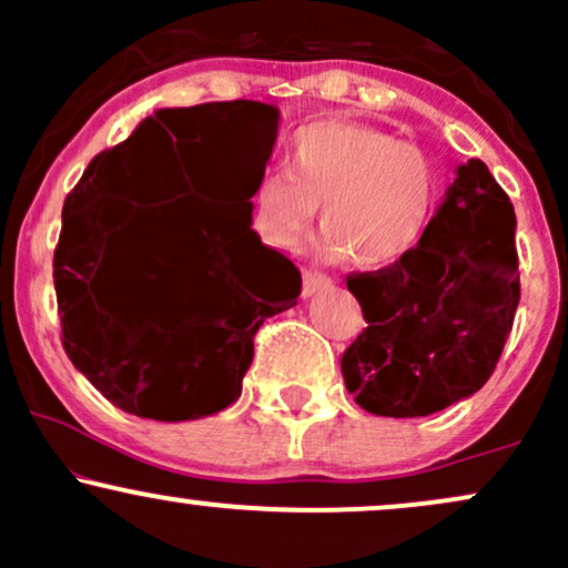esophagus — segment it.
<instances>
[{"label": "esophagus", "mask_w": 568, "mask_h": 568, "mask_svg": "<svg viewBox=\"0 0 568 568\" xmlns=\"http://www.w3.org/2000/svg\"><path fill=\"white\" fill-rule=\"evenodd\" d=\"M328 285H331V277L321 275V272L304 270V275H302V293H304V298H310L312 293L328 288Z\"/></svg>", "instance_id": "1"}]
</instances>
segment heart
I'll return each instance as SVG.
<instances>
[{"label":"heart","instance_id":"heart-1","mask_svg":"<svg viewBox=\"0 0 568 568\" xmlns=\"http://www.w3.org/2000/svg\"><path fill=\"white\" fill-rule=\"evenodd\" d=\"M288 173L266 171L251 194L253 230L293 247L321 205V253L366 270L406 262L440 211L443 181L419 143L357 122H315L288 146Z\"/></svg>","mask_w":568,"mask_h":568}]
</instances>
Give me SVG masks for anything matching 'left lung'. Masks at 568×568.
Masks as SVG:
<instances>
[{"mask_svg":"<svg viewBox=\"0 0 568 568\" xmlns=\"http://www.w3.org/2000/svg\"><path fill=\"white\" fill-rule=\"evenodd\" d=\"M368 328L344 384L376 416H429L497 368L520 302L515 211L480 160L454 168L435 224L406 262L347 277Z\"/></svg>","mask_w":568,"mask_h":568,"instance_id":"8db88e82","label":"left lung"}]
</instances>
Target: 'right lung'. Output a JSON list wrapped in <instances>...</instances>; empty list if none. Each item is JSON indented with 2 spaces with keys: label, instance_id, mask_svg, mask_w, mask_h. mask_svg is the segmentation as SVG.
Instances as JSON below:
<instances>
[{
  "label": "right lung",
  "instance_id": "add662e5",
  "mask_svg": "<svg viewBox=\"0 0 568 568\" xmlns=\"http://www.w3.org/2000/svg\"><path fill=\"white\" fill-rule=\"evenodd\" d=\"M277 122V109L258 101L160 109L93 158L63 202L53 258L61 342L116 408L158 422L224 410L243 389L256 331L296 304L298 270L251 230ZM232 145L257 168L237 209L169 203L141 235L119 240L142 212L133 199L217 187ZM103 265L116 292L97 285Z\"/></svg>",
  "mask_w": 568,
  "mask_h": 568
}]
</instances>
